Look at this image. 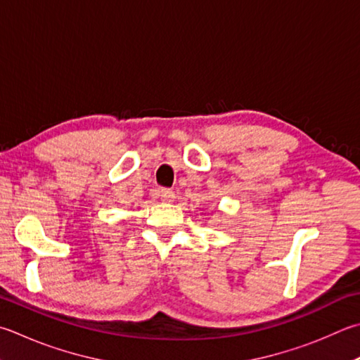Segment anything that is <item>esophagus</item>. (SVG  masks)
<instances>
[{
    "label": "esophagus",
    "instance_id": "obj_1",
    "mask_svg": "<svg viewBox=\"0 0 360 360\" xmlns=\"http://www.w3.org/2000/svg\"><path fill=\"white\" fill-rule=\"evenodd\" d=\"M158 197L162 200V201H173L174 200V192L169 191V188H159L158 191Z\"/></svg>",
    "mask_w": 360,
    "mask_h": 360
}]
</instances>
